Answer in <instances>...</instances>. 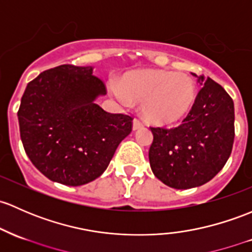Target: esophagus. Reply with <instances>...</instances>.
Returning <instances> with one entry per match:
<instances>
[{
    "instance_id": "esophagus-1",
    "label": "esophagus",
    "mask_w": 252,
    "mask_h": 252,
    "mask_svg": "<svg viewBox=\"0 0 252 252\" xmlns=\"http://www.w3.org/2000/svg\"><path fill=\"white\" fill-rule=\"evenodd\" d=\"M142 126H144V122L140 121L139 118H134V121H133V129H134V130H137V129L142 128Z\"/></svg>"
}]
</instances>
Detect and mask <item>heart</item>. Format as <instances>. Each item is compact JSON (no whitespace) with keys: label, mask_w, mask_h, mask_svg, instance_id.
Masks as SVG:
<instances>
[{"label":"heart","mask_w":252,"mask_h":252,"mask_svg":"<svg viewBox=\"0 0 252 252\" xmlns=\"http://www.w3.org/2000/svg\"><path fill=\"white\" fill-rule=\"evenodd\" d=\"M116 94L124 104H142L145 118L151 123L169 126L189 115L195 102L197 88L187 75L147 70L126 76Z\"/></svg>","instance_id":"obj_1"}]
</instances>
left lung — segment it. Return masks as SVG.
<instances>
[{
    "label": "left lung",
    "mask_w": 252,
    "mask_h": 252,
    "mask_svg": "<svg viewBox=\"0 0 252 252\" xmlns=\"http://www.w3.org/2000/svg\"><path fill=\"white\" fill-rule=\"evenodd\" d=\"M193 76L202 89L182 123L175 128L151 126V169L163 184L176 189L210 181L227 163L234 142L232 97L211 78Z\"/></svg>",
    "instance_id": "8db88e82"
}]
</instances>
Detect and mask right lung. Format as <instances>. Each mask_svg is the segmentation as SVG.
<instances>
[{"label":"right lung","instance_id":"add662e5","mask_svg":"<svg viewBox=\"0 0 252 252\" xmlns=\"http://www.w3.org/2000/svg\"><path fill=\"white\" fill-rule=\"evenodd\" d=\"M93 70L65 63L43 71L28 83L18 111L28 157L44 176L66 186L99 177L133 129L131 116L95 104L107 89Z\"/></svg>","mask_w":252,"mask_h":252}]
</instances>
